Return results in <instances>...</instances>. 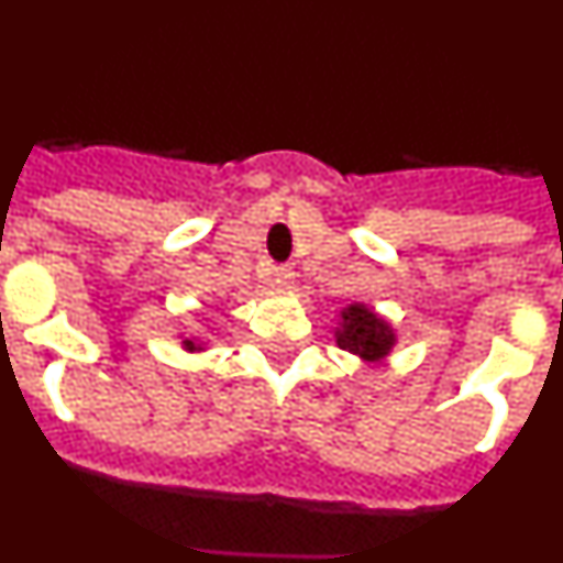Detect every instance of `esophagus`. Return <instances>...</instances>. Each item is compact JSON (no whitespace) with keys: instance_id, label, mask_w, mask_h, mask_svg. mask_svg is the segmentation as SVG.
<instances>
[{"instance_id":"obj_1","label":"esophagus","mask_w":563,"mask_h":563,"mask_svg":"<svg viewBox=\"0 0 563 563\" xmlns=\"http://www.w3.org/2000/svg\"><path fill=\"white\" fill-rule=\"evenodd\" d=\"M258 278H262L265 285H273V287H290L296 273H292V267L287 265H273V262H265V265L258 267Z\"/></svg>"}]
</instances>
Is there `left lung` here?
I'll use <instances>...</instances> for the list:
<instances>
[{
  "instance_id": "8db88e82",
  "label": "left lung",
  "mask_w": 563,
  "mask_h": 563,
  "mask_svg": "<svg viewBox=\"0 0 563 563\" xmlns=\"http://www.w3.org/2000/svg\"><path fill=\"white\" fill-rule=\"evenodd\" d=\"M335 341L341 350L352 352L361 361H383L397 343L395 330L389 321H383L375 310L366 305H350L341 310V324L335 330Z\"/></svg>"
}]
</instances>
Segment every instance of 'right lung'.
Instances as JSON below:
<instances>
[{"mask_svg":"<svg viewBox=\"0 0 563 563\" xmlns=\"http://www.w3.org/2000/svg\"><path fill=\"white\" fill-rule=\"evenodd\" d=\"M183 346H186L188 352H194V350H202L200 343H197V341H191V338H186V341H183Z\"/></svg>","mask_w":563,"mask_h":563,"instance_id":"obj_1","label":"right lung"}]
</instances>
